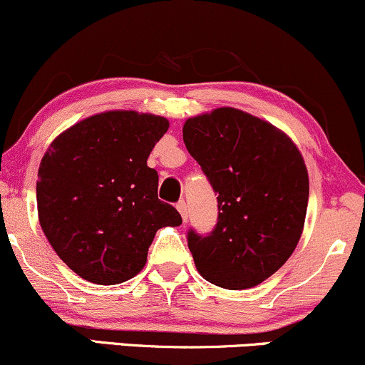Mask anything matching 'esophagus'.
<instances>
[{"label": "esophagus", "instance_id": "esophagus-1", "mask_svg": "<svg viewBox=\"0 0 365 365\" xmlns=\"http://www.w3.org/2000/svg\"><path fill=\"white\" fill-rule=\"evenodd\" d=\"M177 209H178V212L182 214V219H183V221L187 222V219H188V207H187V202H185V200H180L178 204H177Z\"/></svg>", "mask_w": 365, "mask_h": 365}]
</instances>
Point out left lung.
I'll return each instance as SVG.
<instances>
[{"mask_svg": "<svg viewBox=\"0 0 365 365\" xmlns=\"http://www.w3.org/2000/svg\"><path fill=\"white\" fill-rule=\"evenodd\" d=\"M183 143L217 195L214 230L187 232L197 270L222 289L255 287L301 238L309 180L299 149L269 122L231 107L188 118Z\"/></svg>", "mask_w": 365, "mask_h": 365, "instance_id": "obj_1", "label": "left lung"}]
</instances>
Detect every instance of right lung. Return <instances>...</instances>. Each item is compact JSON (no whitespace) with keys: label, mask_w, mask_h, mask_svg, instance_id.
Masks as SVG:
<instances>
[{"label":"right lung","mask_w":365,"mask_h":365,"mask_svg":"<svg viewBox=\"0 0 365 365\" xmlns=\"http://www.w3.org/2000/svg\"><path fill=\"white\" fill-rule=\"evenodd\" d=\"M163 117L105 112L51 144L37 180L38 221L59 258L81 279L113 285L143 270L156 231L180 226L158 199L148 158L168 130Z\"/></svg>","instance_id":"obj_1"}]
</instances>
